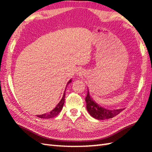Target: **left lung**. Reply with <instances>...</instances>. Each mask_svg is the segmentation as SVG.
Here are the masks:
<instances>
[{
  "label": "left lung",
  "mask_w": 152,
  "mask_h": 152,
  "mask_svg": "<svg viewBox=\"0 0 152 152\" xmlns=\"http://www.w3.org/2000/svg\"><path fill=\"white\" fill-rule=\"evenodd\" d=\"M86 102L87 110L90 115L98 120H104V119L114 118L124 110V108L108 110L100 106L90 95L88 88V93L86 97Z\"/></svg>",
  "instance_id": "left-lung-1"
}]
</instances>
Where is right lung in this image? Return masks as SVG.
I'll use <instances>...</instances> for the list:
<instances>
[{
    "instance_id": "1",
    "label": "right lung",
    "mask_w": 152,
    "mask_h": 152,
    "mask_svg": "<svg viewBox=\"0 0 152 152\" xmlns=\"http://www.w3.org/2000/svg\"><path fill=\"white\" fill-rule=\"evenodd\" d=\"M70 82H72V79H70L69 81V82L67 83L66 87H67L68 84L70 83ZM65 90H66V89H65ZM64 98H65V91H64V92L63 93L62 99H61L59 102L58 103L57 106L55 107V108H53L52 110L48 113H46V114H44L42 115H37V117L40 118H43V119H50V118H52L56 117V116H57L58 114H59L61 111V110L63 109L64 103Z\"/></svg>"
}]
</instances>
